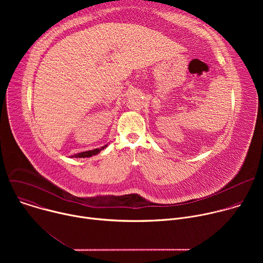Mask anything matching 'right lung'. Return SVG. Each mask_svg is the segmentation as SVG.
<instances>
[{
    "label": "right lung",
    "mask_w": 263,
    "mask_h": 263,
    "mask_svg": "<svg viewBox=\"0 0 263 263\" xmlns=\"http://www.w3.org/2000/svg\"><path fill=\"white\" fill-rule=\"evenodd\" d=\"M107 145H104L100 148H95V149H91V151H86V152H82V153H78V154H74L72 155L71 157H74V158H86V157H91L93 155H97L99 154L102 149H104Z\"/></svg>",
    "instance_id": "right-lung-1"
}]
</instances>
